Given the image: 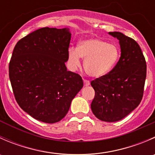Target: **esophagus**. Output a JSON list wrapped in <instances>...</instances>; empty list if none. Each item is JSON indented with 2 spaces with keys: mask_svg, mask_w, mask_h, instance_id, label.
Masks as SVG:
<instances>
[{
  "mask_svg": "<svg viewBox=\"0 0 155 155\" xmlns=\"http://www.w3.org/2000/svg\"><path fill=\"white\" fill-rule=\"evenodd\" d=\"M83 81H84V85H85V86H87V85H90V81L87 80V79H84Z\"/></svg>",
  "mask_w": 155,
  "mask_h": 155,
  "instance_id": "obj_1",
  "label": "esophagus"
}]
</instances>
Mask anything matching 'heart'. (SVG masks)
Returning a JSON list of instances; mask_svg holds the SVG:
<instances>
[{"label": "heart", "mask_w": 155, "mask_h": 155, "mask_svg": "<svg viewBox=\"0 0 155 155\" xmlns=\"http://www.w3.org/2000/svg\"><path fill=\"white\" fill-rule=\"evenodd\" d=\"M81 58H85L84 68L87 74L101 77L114 68L118 58V50L116 46L101 39H87L81 41L77 48H69L68 58L72 68L79 67Z\"/></svg>", "instance_id": "obj_1"}]
</instances>
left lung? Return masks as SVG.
Masks as SVG:
<instances>
[{
	"mask_svg": "<svg viewBox=\"0 0 155 155\" xmlns=\"http://www.w3.org/2000/svg\"><path fill=\"white\" fill-rule=\"evenodd\" d=\"M119 40L121 57L107 74L91 81L95 95L92 112L107 122L122 119L139 106L143 99L146 61L138 43L121 32H109Z\"/></svg>",
	"mask_w": 155,
	"mask_h": 155,
	"instance_id": "left-lung-1",
	"label": "left lung"
}]
</instances>
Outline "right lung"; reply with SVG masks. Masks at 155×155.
Masks as SVG:
<instances>
[{"label":"right lung","mask_w":155,"mask_h":155,"mask_svg":"<svg viewBox=\"0 0 155 155\" xmlns=\"http://www.w3.org/2000/svg\"><path fill=\"white\" fill-rule=\"evenodd\" d=\"M71 34L69 28H43L18 40L9 76L15 101L31 117L58 122L83 87L82 77L67 70Z\"/></svg>","instance_id":"right-lung-1"}]
</instances>
